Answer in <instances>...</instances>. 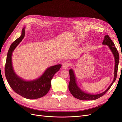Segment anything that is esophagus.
<instances>
[{
    "mask_svg": "<svg viewBox=\"0 0 122 122\" xmlns=\"http://www.w3.org/2000/svg\"><path fill=\"white\" fill-rule=\"evenodd\" d=\"M70 63L69 62H65L64 63L62 64V68L64 69H67L69 66H70Z\"/></svg>",
    "mask_w": 122,
    "mask_h": 122,
    "instance_id": "obj_1",
    "label": "esophagus"
}]
</instances>
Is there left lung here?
Masks as SVG:
<instances>
[{"label":"left lung","mask_w":122,"mask_h":122,"mask_svg":"<svg viewBox=\"0 0 122 122\" xmlns=\"http://www.w3.org/2000/svg\"><path fill=\"white\" fill-rule=\"evenodd\" d=\"M102 44L104 45L108 46L109 49L112 51L113 56L114 57V61H115V65H114V78L113 80L110 85L109 87L107 89L103 92V93L97 94V95H92L85 93L78 86L76 83V78L75 76L74 73L72 69H70L69 70V74H70V82L69 84V90L70 93L75 98L81 100H93L97 99L102 97V96L105 94L106 92H107L110 88L112 86V84L115 81L117 76V72L118 69V65L119 62V54L116 48L114 47V44L112 40L109 38L108 35H106L104 36V40H103Z\"/></svg>","instance_id":"obj_1"}]
</instances>
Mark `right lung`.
Listing matches in <instances>:
<instances>
[{
    "label": "right lung",
    "mask_w": 122,
    "mask_h": 122,
    "mask_svg": "<svg viewBox=\"0 0 122 122\" xmlns=\"http://www.w3.org/2000/svg\"><path fill=\"white\" fill-rule=\"evenodd\" d=\"M25 36V27L22 30L21 36L11 44L8 51L5 65V75L10 87L18 94L29 99H35L44 96L51 87V80L54 75L60 70L61 65H56L47 68L39 78L26 81L18 76L12 66V53Z\"/></svg>",
    "instance_id": "add662e5"
}]
</instances>
